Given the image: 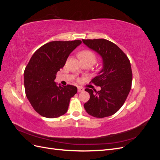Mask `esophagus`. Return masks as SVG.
Segmentation results:
<instances>
[{"label":"esophagus","instance_id":"34e87169","mask_svg":"<svg viewBox=\"0 0 160 160\" xmlns=\"http://www.w3.org/2000/svg\"><path fill=\"white\" fill-rule=\"evenodd\" d=\"M83 88H82L81 87H78V88H77V91L78 92H81V91H83Z\"/></svg>","mask_w":160,"mask_h":160}]
</instances>
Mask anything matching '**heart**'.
Listing matches in <instances>:
<instances>
[{
    "mask_svg": "<svg viewBox=\"0 0 160 160\" xmlns=\"http://www.w3.org/2000/svg\"><path fill=\"white\" fill-rule=\"evenodd\" d=\"M81 61H91L95 62L96 61V55L95 53L88 49H85L81 51L78 54Z\"/></svg>",
    "mask_w": 160,
    "mask_h": 160,
    "instance_id": "b5f03b06",
    "label": "heart"
}]
</instances>
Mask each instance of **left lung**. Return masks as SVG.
Masks as SVG:
<instances>
[{"label": "left lung", "instance_id": "obj_1", "mask_svg": "<svg viewBox=\"0 0 160 160\" xmlns=\"http://www.w3.org/2000/svg\"><path fill=\"white\" fill-rule=\"evenodd\" d=\"M85 45L102 57L103 69L91 82L101 90L87 88L90 99L84 104L88 113L103 118L122 107L132 88V71L127 55L113 42L103 38L83 39Z\"/></svg>", "mask_w": 160, "mask_h": 160}]
</instances>
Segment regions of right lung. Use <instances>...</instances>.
Segmentation results:
<instances>
[{
  "label": "right lung",
  "mask_w": 160,
  "mask_h": 160,
  "mask_svg": "<svg viewBox=\"0 0 160 160\" xmlns=\"http://www.w3.org/2000/svg\"><path fill=\"white\" fill-rule=\"evenodd\" d=\"M81 41H51L37 49L24 71L25 93L32 107L41 116L56 118L68 109L77 87L57 85V72L64 67L70 53Z\"/></svg>",
  "instance_id": "obj_1"
}]
</instances>
